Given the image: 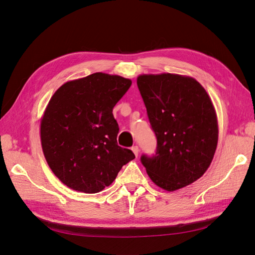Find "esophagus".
<instances>
[{
  "mask_svg": "<svg viewBox=\"0 0 255 255\" xmlns=\"http://www.w3.org/2000/svg\"><path fill=\"white\" fill-rule=\"evenodd\" d=\"M132 151L134 152V154H135V156L137 157L138 156V154H139V148H138L137 145H134L133 148H132Z\"/></svg>",
  "mask_w": 255,
  "mask_h": 255,
  "instance_id": "obj_1",
  "label": "esophagus"
}]
</instances>
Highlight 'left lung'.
<instances>
[{
    "label": "left lung",
    "mask_w": 255,
    "mask_h": 255,
    "mask_svg": "<svg viewBox=\"0 0 255 255\" xmlns=\"http://www.w3.org/2000/svg\"><path fill=\"white\" fill-rule=\"evenodd\" d=\"M137 86L156 135L155 155L141 156L152 182L167 191L183 188L210 167L218 143L212 100L191 76L140 74Z\"/></svg>",
    "instance_id": "8db88e82"
}]
</instances>
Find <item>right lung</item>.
<instances>
[{"mask_svg":"<svg viewBox=\"0 0 255 255\" xmlns=\"http://www.w3.org/2000/svg\"><path fill=\"white\" fill-rule=\"evenodd\" d=\"M132 85L102 72L69 81L55 91L40 121L44 157L66 186L97 194L115 181L134 153L117 143L113 109Z\"/></svg>","mask_w":255,"mask_h":255,"instance_id":"add662e5","label":"right lung"}]
</instances>
